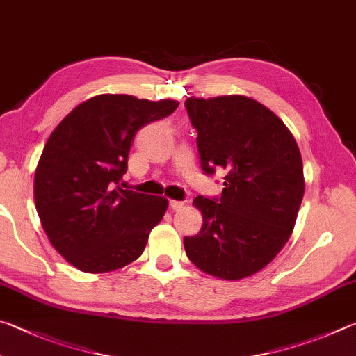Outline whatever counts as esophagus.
<instances>
[{
  "instance_id": "1",
  "label": "esophagus",
  "mask_w": 356,
  "mask_h": 356,
  "mask_svg": "<svg viewBox=\"0 0 356 356\" xmlns=\"http://www.w3.org/2000/svg\"><path fill=\"white\" fill-rule=\"evenodd\" d=\"M170 207L172 209V210H180L184 207V202L182 201H176V200H171L170 201Z\"/></svg>"
}]
</instances>
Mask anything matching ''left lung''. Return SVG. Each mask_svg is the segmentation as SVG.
Listing matches in <instances>:
<instances>
[{
  "label": "left lung",
  "mask_w": 356,
  "mask_h": 356,
  "mask_svg": "<svg viewBox=\"0 0 356 356\" xmlns=\"http://www.w3.org/2000/svg\"><path fill=\"white\" fill-rule=\"evenodd\" d=\"M206 174L225 172L220 200L197 196L201 231L184 238L204 273L237 281L261 272L291 238L305 195L303 161L286 124L257 100L220 95L185 102Z\"/></svg>",
  "instance_id": "8db88e82"
}]
</instances>
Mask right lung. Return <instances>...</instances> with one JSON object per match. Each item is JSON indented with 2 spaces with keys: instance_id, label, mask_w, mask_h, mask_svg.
Masks as SVG:
<instances>
[{
  "instance_id": "add662e5",
  "label": "right lung",
  "mask_w": 356,
  "mask_h": 356,
  "mask_svg": "<svg viewBox=\"0 0 356 356\" xmlns=\"http://www.w3.org/2000/svg\"><path fill=\"white\" fill-rule=\"evenodd\" d=\"M177 106L171 99L100 94L51 131L34 172V202L53 248L75 268L106 273L143 254L168 200L118 184L136 131Z\"/></svg>"
}]
</instances>
